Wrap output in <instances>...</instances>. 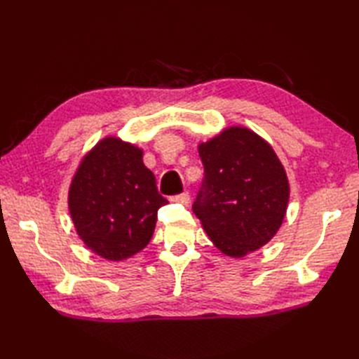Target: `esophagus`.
Returning <instances> with one entry per match:
<instances>
[{"instance_id": "34e87169", "label": "esophagus", "mask_w": 359, "mask_h": 359, "mask_svg": "<svg viewBox=\"0 0 359 359\" xmlns=\"http://www.w3.org/2000/svg\"><path fill=\"white\" fill-rule=\"evenodd\" d=\"M171 201H172V202H177V203H182V205H188L189 201H191V197H189V193H188V191H185V193L179 194V196H174Z\"/></svg>"}]
</instances>
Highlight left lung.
<instances>
[{"mask_svg":"<svg viewBox=\"0 0 359 359\" xmlns=\"http://www.w3.org/2000/svg\"><path fill=\"white\" fill-rule=\"evenodd\" d=\"M205 177L193 205L215 247L243 257L264 247L284 222L290 185L261 135L230 126L199 144Z\"/></svg>","mask_w":359,"mask_h":359,"instance_id":"8db88e82","label":"left lung"}]
</instances>
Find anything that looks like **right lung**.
Segmentation results:
<instances>
[{
    "mask_svg": "<svg viewBox=\"0 0 359 359\" xmlns=\"http://www.w3.org/2000/svg\"><path fill=\"white\" fill-rule=\"evenodd\" d=\"M143 151L118 137H104L81 158L67 205L85 245L117 262L148 245L157 211L168 203L143 165Z\"/></svg>",
    "mask_w": 359,
    "mask_h": 359,
    "instance_id": "1",
    "label": "right lung"
}]
</instances>
